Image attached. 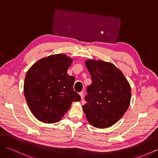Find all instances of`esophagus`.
Wrapping results in <instances>:
<instances>
[{
  "label": "esophagus",
  "instance_id": "obj_1",
  "mask_svg": "<svg viewBox=\"0 0 158 158\" xmlns=\"http://www.w3.org/2000/svg\"><path fill=\"white\" fill-rule=\"evenodd\" d=\"M79 94H80V95L81 99H83V98H84V92H80L79 93Z\"/></svg>",
  "mask_w": 158,
  "mask_h": 158
}]
</instances>
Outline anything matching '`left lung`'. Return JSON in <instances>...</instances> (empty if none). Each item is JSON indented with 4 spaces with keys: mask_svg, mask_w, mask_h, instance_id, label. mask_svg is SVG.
Here are the masks:
<instances>
[{
    "mask_svg": "<svg viewBox=\"0 0 158 158\" xmlns=\"http://www.w3.org/2000/svg\"><path fill=\"white\" fill-rule=\"evenodd\" d=\"M85 63L92 82L87 88L84 112L94 127H111L130 106V84L122 72L111 63L89 59Z\"/></svg>",
    "mask_w": 158,
    "mask_h": 158,
    "instance_id": "8db88e82",
    "label": "left lung"
}]
</instances>
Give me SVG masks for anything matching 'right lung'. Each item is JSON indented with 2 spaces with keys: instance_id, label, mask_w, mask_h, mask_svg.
<instances>
[{
  "instance_id": "obj_1",
  "label": "right lung",
  "mask_w": 158,
  "mask_h": 158,
  "mask_svg": "<svg viewBox=\"0 0 158 158\" xmlns=\"http://www.w3.org/2000/svg\"><path fill=\"white\" fill-rule=\"evenodd\" d=\"M73 59L64 54L38 60L28 70L23 92L31 111L45 123L59 122L73 102L80 101L73 89L75 78L67 74Z\"/></svg>"
}]
</instances>
